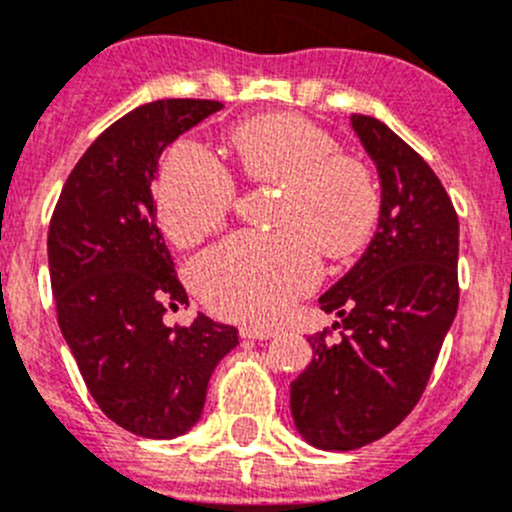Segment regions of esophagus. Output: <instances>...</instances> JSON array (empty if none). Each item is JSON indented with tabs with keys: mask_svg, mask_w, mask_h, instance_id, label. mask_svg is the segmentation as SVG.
<instances>
[{
	"mask_svg": "<svg viewBox=\"0 0 512 512\" xmlns=\"http://www.w3.org/2000/svg\"><path fill=\"white\" fill-rule=\"evenodd\" d=\"M243 339H259V342H266V339H274V329H261V326H243L241 329Z\"/></svg>",
	"mask_w": 512,
	"mask_h": 512,
	"instance_id": "esophagus-1",
	"label": "esophagus"
}]
</instances>
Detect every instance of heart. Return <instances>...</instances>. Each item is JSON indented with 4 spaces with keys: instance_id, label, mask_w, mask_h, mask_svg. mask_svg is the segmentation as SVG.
<instances>
[{
    "instance_id": "heart-1",
    "label": "heart",
    "mask_w": 512,
    "mask_h": 512,
    "mask_svg": "<svg viewBox=\"0 0 512 512\" xmlns=\"http://www.w3.org/2000/svg\"><path fill=\"white\" fill-rule=\"evenodd\" d=\"M243 175L281 186L279 233H238L193 264L191 279L208 309L264 324L314 289L319 248L349 259L372 241L382 216L377 178L329 130L291 113L251 118L228 135ZM236 203V180L196 143H178L160 165L155 208L175 246H196L218 231Z\"/></svg>"
}]
</instances>
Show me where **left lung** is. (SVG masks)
<instances>
[{
    "instance_id": "obj_1",
    "label": "left lung",
    "mask_w": 512,
    "mask_h": 512,
    "mask_svg": "<svg viewBox=\"0 0 512 512\" xmlns=\"http://www.w3.org/2000/svg\"><path fill=\"white\" fill-rule=\"evenodd\" d=\"M382 183V216L362 259L319 299L337 344L311 334L309 367L291 382L299 435L319 450H357L420 402L457 314L460 226L435 170L392 130L352 115Z\"/></svg>"
}]
</instances>
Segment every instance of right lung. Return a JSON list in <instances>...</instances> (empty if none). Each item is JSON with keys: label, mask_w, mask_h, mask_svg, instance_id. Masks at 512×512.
<instances>
[{"label": "right lung", "mask_w": 512, "mask_h": 512, "mask_svg": "<svg viewBox=\"0 0 512 512\" xmlns=\"http://www.w3.org/2000/svg\"><path fill=\"white\" fill-rule=\"evenodd\" d=\"M216 100H155L123 115L85 150L60 193L47 236L62 337L82 379L115 425L170 440L201 420L216 364L236 326L198 314L165 326L188 304L160 228L153 180L163 150L221 110Z\"/></svg>", "instance_id": "add662e5"}]
</instances>
